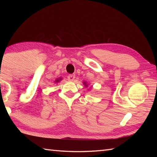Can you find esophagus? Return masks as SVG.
Wrapping results in <instances>:
<instances>
[{"label": "esophagus", "instance_id": "1", "mask_svg": "<svg viewBox=\"0 0 157 157\" xmlns=\"http://www.w3.org/2000/svg\"><path fill=\"white\" fill-rule=\"evenodd\" d=\"M75 78V75H73V74L69 75L68 76V78H67L68 80H69V81H71V82H73V80H74Z\"/></svg>", "mask_w": 157, "mask_h": 157}]
</instances>
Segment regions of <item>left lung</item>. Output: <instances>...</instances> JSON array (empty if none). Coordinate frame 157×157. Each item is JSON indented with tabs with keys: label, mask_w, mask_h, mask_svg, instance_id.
Wrapping results in <instances>:
<instances>
[{
	"label": "left lung",
	"mask_w": 157,
	"mask_h": 157,
	"mask_svg": "<svg viewBox=\"0 0 157 157\" xmlns=\"http://www.w3.org/2000/svg\"><path fill=\"white\" fill-rule=\"evenodd\" d=\"M83 84H84V85L85 86V87H88V86L87 82H83Z\"/></svg>",
	"instance_id": "obj_1"
}]
</instances>
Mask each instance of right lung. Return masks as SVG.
Segmentation results:
<instances>
[{
	"instance_id": "obj_1",
	"label": "right lung",
	"mask_w": 157,
	"mask_h": 157,
	"mask_svg": "<svg viewBox=\"0 0 157 157\" xmlns=\"http://www.w3.org/2000/svg\"><path fill=\"white\" fill-rule=\"evenodd\" d=\"M62 80V78H59L57 79H56V80L55 81V84H57V83H59L60 81Z\"/></svg>"
}]
</instances>
